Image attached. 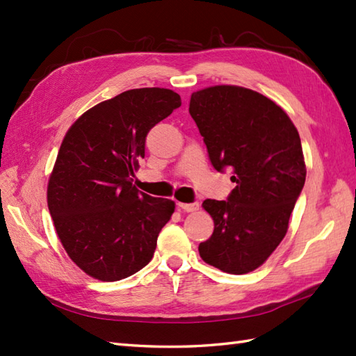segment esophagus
Masks as SVG:
<instances>
[{
    "label": "esophagus",
    "instance_id": "34e87169",
    "mask_svg": "<svg viewBox=\"0 0 356 356\" xmlns=\"http://www.w3.org/2000/svg\"><path fill=\"white\" fill-rule=\"evenodd\" d=\"M179 209L185 211V213H194V211L199 209V203L194 202V203H177Z\"/></svg>",
    "mask_w": 356,
    "mask_h": 356
}]
</instances>
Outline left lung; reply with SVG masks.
Segmentation results:
<instances>
[{"instance_id": "8db88e82", "label": "left lung", "mask_w": 356, "mask_h": 356, "mask_svg": "<svg viewBox=\"0 0 356 356\" xmlns=\"http://www.w3.org/2000/svg\"><path fill=\"white\" fill-rule=\"evenodd\" d=\"M190 115L217 171L232 170L226 200L203 202L214 232L202 260L228 274H248L268 260L287 232L306 180L297 128L282 107L254 90L216 86L191 95Z\"/></svg>"}]
</instances>
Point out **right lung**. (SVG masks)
Instances as JSON below:
<instances>
[{
    "label": "right lung",
    "mask_w": 356,
    "mask_h": 356,
    "mask_svg": "<svg viewBox=\"0 0 356 356\" xmlns=\"http://www.w3.org/2000/svg\"><path fill=\"white\" fill-rule=\"evenodd\" d=\"M168 88H134L95 105L74 122L49 179L47 203L58 237L76 266L118 282L147 266L174 202L133 186L156 124L180 107Z\"/></svg>",
    "instance_id": "1"
}]
</instances>
